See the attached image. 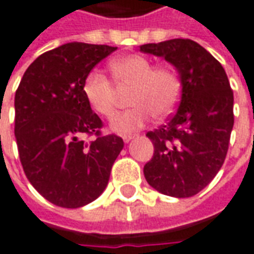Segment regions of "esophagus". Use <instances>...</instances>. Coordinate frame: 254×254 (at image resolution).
<instances>
[{"mask_svg": "<svg viewBox=\"0 0 254 254\" xmlns=\"http://www.w3.org/2000/svg\"><path fill=\"white\" fill-rule=\"evenodd\" d=\"M134 136H136V134H124V136H122V139H124V141H125V143H129V141H130V140H132Z\"/></svg>", "mask_w": 254, "mask_h": 254, "instance_id": "1", "label": "esophagus"}]
</instances>
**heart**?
<instances>
[{
  "label": "heart",
  "mask_w": 254,
  "mask_h": 254,
  "mask_svg": "<svg viewBox=\"0 0 254 254\" xmlns=\"http://www.w3.org/2000/svg\"><path fill=\"white\" fill-rule=\"evenodd\" d=\"M114 84L97 70L86 75L82 85L85 100L90 109L103 118H113L117 110L119 90H130L127 102L132 109L115 117L111 127L118 133L139 130L150 122L152 115L164 118L176 109L182 81L175 68L169 65L154 67L151 60L140 55H127L110 63Z\"/></svg>",
  "instance_id": "obj_1"
}]
</instances>
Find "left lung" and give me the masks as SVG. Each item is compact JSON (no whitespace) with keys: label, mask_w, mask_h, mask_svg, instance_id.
<instances>
[{"label":"left lung","mask_w":254,"mask_h":254,"mask_svg":"<svg viewBox=\"0 0 254 254\" xmlns=\"http://www.w3.org/2000/svg\"><path fill=\"white\" fill-rule=\"evenodd\" d=\"M176 67L182 99L165 125L145 136L154 144L144 177L161 194H198L224 164L234 127V93L217 60L195 41H164L140 47Z\"/></svg>","instance_id":"1"}]
</instances>
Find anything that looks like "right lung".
Wrapping results in <instances>:
<instances>
[{
	"label": "right lung",
	"mask_w": 254,
	"mask_h": 254,
	"mask_svg": "<svg viewBox=\"0 0 254 254\" xmlns=\"http://www.w3.org/2000/svg\"><path fill=\"white\" fill-rule=\"evenodd\" d=\"M117 48L68 42L28 65L15 95V137L23 170L45 199L75 209L107 187L124 148L103 136L102 120L85 100L82 85L92 68ZM85 134L95 135L88 143Z\"/></svg>",
	"instance_id": "add662e5"
}]
</instances>
